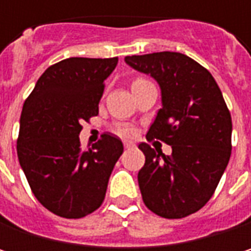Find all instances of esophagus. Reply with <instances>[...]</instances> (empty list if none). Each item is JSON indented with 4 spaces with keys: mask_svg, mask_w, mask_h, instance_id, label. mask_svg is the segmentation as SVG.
<instances>
[{
    "mask_svg": "<svg viewBox=\"0 0 251 251\" xmlns=\"http://www.w3.org/2000/svg\"><path fill=\"white\" fill-rule=\"evenodd\" d=\"M124 145H125V148H127V150L135 147V144H133V142H130V141H126V142H124Z\"/></svg>",
    "mask_w": 251,
    "mask_h": 251,
    "instance_id": "obj_1",
    "label": "esophagus"
}]
</instances>
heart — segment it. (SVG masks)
<instances>
[{
	"mask_svg": "<svg viewBox=\"0 0 251 251\" xmlns=\"http://www.w3.org/2000/svg\"><path fill=\"white\" fill-rule=\"evenodd\" d=\"M136 81H144V79H142V78H138V79H135L133 82H136ZM115 132H116L118 135H121V136H125V138L133 135V129L127 125H119L115 129Z\"/></svg>",
	"mask_w": 251,
	"mask_h": 251,
	"instance_id": "1",
	"label": "heart"
}]
</instances>
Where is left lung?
<instances>
[{"mask_svg":"<svg viewBox=\"0 0 251 251\" xmlns=\"http://www.w3.org/2000/svg\"><path fill=\"white\" fill-rule=\"evenodd\" d=\"M133 70L160 85L161 104L147 139L172 145V154L141 142L145 164L138 183L145 206L177 220L198 212L212 198L231 155L232 122L211 73L178 52L126 56Z\"/></svg>","mask_w":251,"mask_h":251,"instance_id":"left-lung-1","label":"left lung"}]
</instances>
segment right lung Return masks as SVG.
<instances>
[{
  "instance_id": "right-lung-1",
  "label": "right lung",
  "mask_w": 251,
  "mask_h": 251,
  "mask_svg": "<svg viewBox=\"0 0 251 251\" xmlns=\"http://www.w3.org/2000/svg\"><path fill=\"white\" fill-rule=\"evenodd\" d=\"M118 58H68L49 67L27 97L17 155L36 199L62 218H82L104 201L122 141L103 133L90 150L79 144L81 122L99 115L104 79Z\"/></svg>"
}]
</instances>
